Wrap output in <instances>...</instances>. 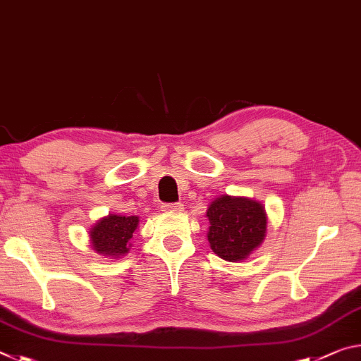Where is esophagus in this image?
<instances>
[{
	"mask_svg": "<svg viewBox=\"0 0 361 361\" xmlns=\"http://www.w3.org/2000/svg\"><path fill=\"white\" fill-rule=\"evenodd\" d=\"M161 209L164 212H179L184 209V204L182 203H164V204H161Z\"/></svg>",
	"mask_w": 361,
	"mask_h": 361,
	"instance_id": "obj_1",
	"label": "esophagus"
}]
</instances>
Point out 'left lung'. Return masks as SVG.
<instances>
[{
    "instance_id": "8db88e82",
    "label": "left lung",
    "mask_w": 361,
    "mask_h": 361,
    "mask_svg": "<svg viewBox=\"0 0 361 361\" xmlns=\"http://www.w3.org/2000/svg\"><path fill=\"white\" fill-rule=\"evenodd\" d=\"M206 217L211 250L224 261H245L267 235L269 217L257 200L221 195L209 203Z\"/></svg>"
}]
</instances>
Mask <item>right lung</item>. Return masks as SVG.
Listing matches in <instances>:
<instances>
[{"mask_svg":"<svg viewBox=\"0 0 361 361\" xmlns=\"http://www.w3.org/2000/svg\"><path fill=\"white\" fill-rule=\"evenodd\" d=\"M140 219L137 216L110 214L90 228L92 250L109 259H120L131 250V238Z\"/></svg>","mask_w":361,"mask_h":361,"instance_id":"obj_1","label":"right lung"}]
</instances>
